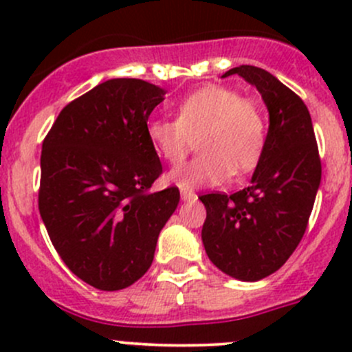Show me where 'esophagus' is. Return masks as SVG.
Instances as JSON below:
<instances>
[{
  "label": "esophagus",
  "instance_id": "obj_1",
  "mask_svg": "<svg viewBox=\"0 0 352 352\" xmlns=\"http://www.w3.org/2000/svg\"><path fill=\"white\" fill-rule=\"evenodd\" d=\"M180 197H182V201H196L197 199V196L192 192V190H186V189L180 190Z\"/></svg>",
  "mask_w": 352,
  "mask_h": 352
}]
</instances>
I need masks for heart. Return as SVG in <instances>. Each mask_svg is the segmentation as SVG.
I'll return each instance as SVG.
<instances>
[{"label":"heart","mask_w":352,"mask_h":352,"mask_svg":"<svg viewBox=\"0 0 352 352\" xmlns=\"http://www.w3.org/2000/svg\"><path fill=\"white\" fill-rule=\"evenodd\" d=\"M177 120H150L146 136L155 153L180 165L197 140L199 156L170 172L182 189L214 186L255 168L265 146V119L257 102L223 85L190 91L175 107Z\"/></svg>","instance_id":"b5f03b06"}]
</instances>
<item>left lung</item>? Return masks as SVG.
Returning a JSON list of instances; mask_svg holds the SVG:
<instances>
[{"label": "left lung", "instance_id": "8db88e82", "mask_svg": "<svg viewBox=\"0 0 352 352\" xmlns=\"http://www.w3.org/2000/svg\"><path fill=\"white\" fill-rule=\"evenodd\" d=\"M269 110L265 146L250 186L235 194H204L202 243L209 261L240 281L278 271L301 242L322 179L311 117L293 90L257 66H239Z\"/></svg>", "mask_w": 352, "mask_h": 352}]
</instances>
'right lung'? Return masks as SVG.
Returning <instances> with one entry per match:
<instances>
[{"mask_svg":"<svg viewBox=\"0 0 352 352\" xmlns=\"http://www.w3.org/2000/svg\"><path fill=\"white\" fill-rule=\"evenodd\" d=\"M165 90L113 78L59 112L42 143L38 211L74 276L102 291L143 278L180 192H150L162 163L146 136Z\"/></svg>","mask_w":352,"mask_h":352,"instance_id":"right-lung-1","label":"right lung"}]
</instances>
